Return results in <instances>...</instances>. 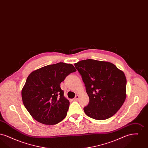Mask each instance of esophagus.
<instances>
[{"instance_id":"obj_1","label":"esophagus","mask_w":148,"mask_h":148,"mask_svg":"<svg viewBox=\"0 0 148 148\" xmlns=\"http://www.w3.org/2000/svg\"><path fill=\"white\" fill-rule=\"evenodd\" d=\"M79 95H77L75 96V97L74 99V100H75V101H77V100H79Z\"/></svg>"}]
</instances>
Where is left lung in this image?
I'll return each mask as SVG.
<instances>
[{"label":"left lung","instance_id":"8db88e82","mask_svg":"<svg viewBox=\"0 0 148 148\" xmlns=\"http://www.w3.org/2000/svg\"><path fill=\"white\" fill-rule=\"evenodd\" d=\"M84 83L89 97L84 108L86 115L96 120H106L116 113L124 103L127 79L123 71L114 64L93 59L74 64Z\"/></svg>","mask_w":148,"mask_h":148}]
</instances>
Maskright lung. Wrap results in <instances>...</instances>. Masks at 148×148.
Listing matches in <instances>:
<instances>
[{
    "instance_id": "add662e5",
    "label": "right lung",
    "mask_w": 148,
    "mask_h": 148,
    "mask_svg": "<svg viewBox=\"0 0 148 148\" xmlns=\"http://www.w3.org/2000/svg\"><path fill=\"white\" fill-rule=\"evenodd\" d=\"M71 64L48 65L32 72L21 90L23 103L31 116L45 125H54L65 118L70 103L64 97L60 83L76 71Z\"/></svg>"
}]
</instances>
